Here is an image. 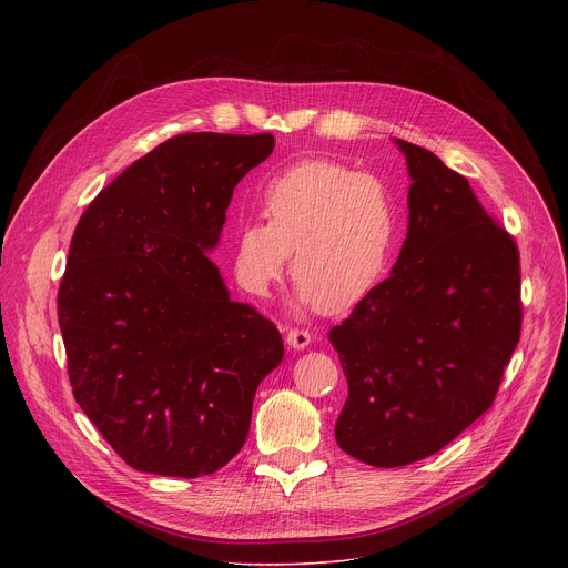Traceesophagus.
Returning a JSON list of instances; mask_svg holds the SVG:
<instances>
[{
  "instance_id": "1",
  "label": "esophagus",
  "mask_w": 568,
  "mask_h": 568,
  "mask_svg": "<svg viewBox=\"0 0 568 568\" xmlns=\"http://www.w3.org/2000/svg\"><path fill=\"white\" fill-rule=\"evenodd\" d=\"M285 342H287V346H290V348L303 351V348H307V346H310L312 335H310V331H305V328H290V331H287V335H285Z\"/></svg>"
}]
</instances>
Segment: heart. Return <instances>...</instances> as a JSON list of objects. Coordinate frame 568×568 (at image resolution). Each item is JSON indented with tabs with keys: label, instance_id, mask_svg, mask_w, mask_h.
Returning <instances> with one entry per match:
<instances>
[{
	"label": "heart",
	"instance_id": "obj_1",
	"mask_svg": "<svg viewBox=\"0 0 568 568\" xmlns=\"http://www.w3.org/2000/svg\"><path fill=\"white\" fill-rule=\"evenodd\" d=\"M263 213L235 229L233 272L265 294L290 254L298 298L326 314L357 307L386 276L399 242V209L388 184L339 161L303 159L267 180Z\"/></svg>",
	"mask_w": 568,
	"mask_h": 568
}]
</instances>
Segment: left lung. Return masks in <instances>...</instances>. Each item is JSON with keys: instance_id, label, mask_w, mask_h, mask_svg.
<instances>
[{"instance_id": "8db88e82", "label": "left lung", "mask_w": 568, "mask_h": 568, "mask_svg": "<svg viewBox=\"0 0 568 568\" xmlns=\"http://www.w3.org/2000/svg\"><path fill=\"white\" fill-rule=\"evenodd\" d=\"M409 231L393 272L331 331L348 379L335 436L373 467L423 460L493 407L521 335L515 237L409 141Z\"/></svg>"}]
</instances>
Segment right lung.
Instances as JSON below:
<instances>
[{"instance_id": "add662e5", "label": "right lung", "mask_w": 568, "mask_h": 568, "mask_svg": "<svg viewBox=\"0 0 568 568\" xmlns=\"http://www.w3.org/2000/svg\"><path fill=\"white\" fill-rule=\"evenodd\" d=\"M274 136L189 132L159 143L80 215L58 323L80 409L134 469L195 478L247 440L278 328L206 256L235 184Z\"/></svg>"}]
</instances>
